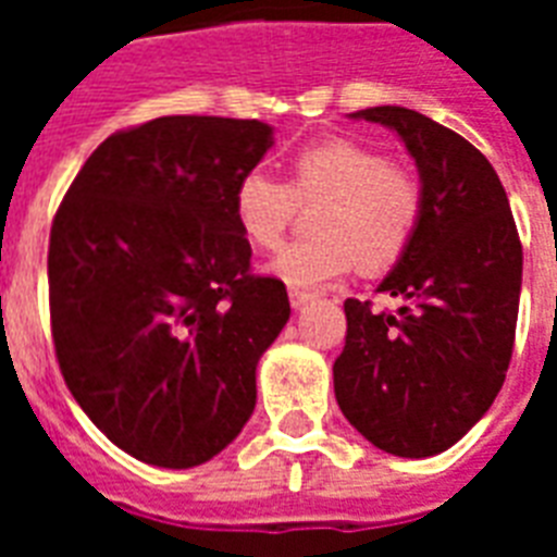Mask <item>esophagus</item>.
<instances>
[{"label": "esophagus", "instance_id": "1", "mask_svg": "<svg viewBox=\"0 0 557 557\" xmlns=\"http://www.w3.org/2000/svg\"><path fill=\"white\" fill-rule=\"evenodd\" d=\"M288 300H292V306H295V309H304L306 304H312L314 295H309V292H300V288H292V292H288Z\"/></svg>", "mask_w": 557, "mask_h": 557}]
</instances>
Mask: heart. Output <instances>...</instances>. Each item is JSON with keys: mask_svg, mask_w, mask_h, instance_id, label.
Masks as SVG:
<instances>
[{"mask_svg": "<svg viewBox=\"0 0 557 557\" xmlns=\"http://www.w3.org/2000/svg\"><path fill=\"white\" fill-rule=\"evenodd\" d=\"M321 201L318 239L283 248L269 271L292 288H323L347 277L358 257L367 269H387L407 251L422 216V187L381 150L356 138L309 144L292 159L288 185L262 170L245 173L231 210L245 243L277 248L297 201Z\"/></svg>", "mask_w": 557, "mask_h": 557, "instance_id": "obj_1", "label": "heart"}]
</instances>
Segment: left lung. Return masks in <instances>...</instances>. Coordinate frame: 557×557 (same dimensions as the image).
Returning a JSON list of instances; mask_svg holds the SVG:
<instances>
[{
  "mask_svg": "<svg viewBox=\"0 0 557 557\" xmlns=\"http://www.w3.org/2000/svg\"><path fill=\"white\" fill-rule=\"evenodd\" d=\"M393 129L419 170L422 216L379 292L396 314L347 300L335 398L364 440L422 459L459 442L500 393L518 326L523 248L483 152L405 107L352 112Z\"/></svg>",
  "mask_w": 557,
  "mask_h": 557,
  "instance_id": "8db88e82",
  "label": "left lung"
}]
</instances>
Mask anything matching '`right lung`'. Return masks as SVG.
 <instances>
[{"mask_svg": "<svg viewBox=\"0 0 557 557\" xmlns=\"http://www.w3.org/2000/svg\"><path fill=\"white\" fill-rule=\"evenodd\" d=\"M274 144L262 121L168 115L109 135L57 210L51 335L83 413L129 457L193 468L239 436L288 314L253 277L231 196Z\"/></svg>", "mask_w": 557, "mask_h": 557, "instance_id": "obj_1", "label": "right lung"}]
</instances>
